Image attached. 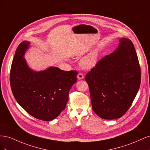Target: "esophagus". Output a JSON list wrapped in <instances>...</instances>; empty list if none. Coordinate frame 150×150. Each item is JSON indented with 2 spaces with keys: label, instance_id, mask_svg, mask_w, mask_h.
Segmentation results:
<instances>
[{
  "label": "esophagus",
  "instance_id": "1",
  "mask_svg": "<svg viewBox=\"0 0 150 150\" xmlns=\"http://www.w3.org/2000/svg\"><path fill=\"white\" fill-rule=\"evenodd\" d=\"M84 75L82 73H79L77 76V78H78V79H83L84 78Z\"/></svg>",
  "mask_w": 150,
  "mask_h": 150
}]
</instances>
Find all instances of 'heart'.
<instances>
[{
	"label": "heart",
	"mask_w": 150,
	"mask_h": 150,
	"mask_svg": "<svg viewBox=\"0 0 150 150\" xmlns=\"http://www.w3.org/2000/svg\"><path fill=\"white\" fill-rule=\"evenodd\" d=\"M99 56V52L95 49L85 56L80 61V64L86 69H91L96 65Z\"/></svg>",
	"instance_id": "b5f03b06"
}]
</instances>
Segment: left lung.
I'll list each match as a JSON object with an SVG mask.
<instances>
[{
	"label": "left lung",
	"mask_w": 150,
	"mask_h": 150,
	"mask_svg": "<svg viewBox=\"0 0 150 150\" xmlns=\"http://www.w3.org/2000/svg\"><path fill=\"white\" fill-rule=\"evenodd\" d=\"M93 110L104 120L120 118L128 110L140 86L141 69L134 45L119 39L112 53L86 74Z\"/></svg>",
	"instance_id": "obj_1"
}]
</instances>
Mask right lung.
I'll list each match as a JSON object with an SVG mask.
<instances>
[{"instance_id": "1", "label": "right lung", "mask_w": 150, "mask_h": 150, "mask_svg": "<svg viewBox=\"0 0 150 150\" xmlns=\"http://www.w3.org/2000/svg\"><path fill=\"white\" fill-rule=\"evenodd\" d=\"M30 44L25 40L16 49L10 73L12 92L29 115L42 121H52L65 109L78 72L52 66L40 71L30 69L24 57Z\"/></svg>"}]
</instances>
